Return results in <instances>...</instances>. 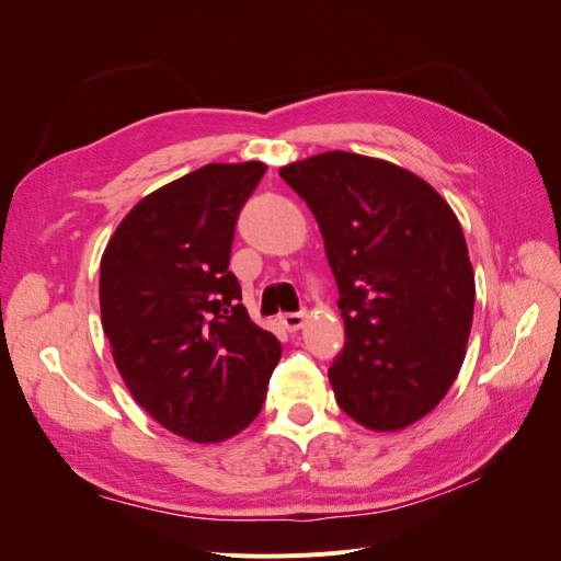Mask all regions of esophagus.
Instances as JSON below:
<instances>
[{"instance_id": "1", "label": "esophagus", "mask_w": 561, "mask_h": 561, "mask_svg": "<svg viewBox=\"0 0 561 561\" xmlns=\"http://www.w3.org/2000/svg\"><path fill=\"white\" fill-rule=\"evenodd\" d=\"M307 313L304 311H299V313H283L278 320H280V325L287 330V332H297V330H301L304 328V322H307Z\"/></svg>"}]
</instances>
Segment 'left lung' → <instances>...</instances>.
Listing matches in <instances>:
<instances>
[{
  "instance_id": "obj_1",
  "label": "left lung",
  "mask_w": 561,
  "mask_h": 561,
  "mask_svg": "<svg viewBox=\"0 0 561 561\" xmlns=\"http://www.w3.org/2000/svg\"><path fill=\"white\" fill-rule=\"evenodd\" d=\"M320 227L344 351L328 377L360 426L396 433L431 414L461 371L474 274L463 229L433 186L383 159L325 151L280 168Z\"/></svg>"
}]
</instances>
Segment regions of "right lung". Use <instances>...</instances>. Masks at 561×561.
I'll list each match as a JSON object with an SVG mask.
<instances>
[{
    "mask_svg": "<svg viewBox=\"0 0 561 561\" xmlns=\"http://www.w3.org/2000/svg\"><path fill=\"white\" fill-rule=\"evenodd\" d=\"M266 165L208 163L135 203L100 260V316L133 400L198 445L260 414L280 344L229 271L236 217Z\"/></svg>",
    "mask_w": 561,
    "mask_h": 561,
    "instance_id": "right-lung-1",
    "label": "right lung"
}]
</instances>
